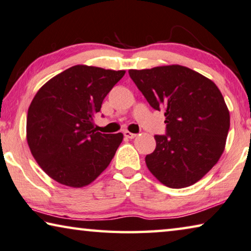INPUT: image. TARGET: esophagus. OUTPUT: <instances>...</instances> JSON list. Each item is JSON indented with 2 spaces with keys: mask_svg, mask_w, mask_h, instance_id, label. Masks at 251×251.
Segmentation results:
<instances>
[{
  "mask_svg": "<svg viewBox=\"0 0 251 251\" xmlns=\"http://www.w3.org/2000/svg\"><path fill=\"white\" fill-rule=\"evenodd\" d=\"M123 134H125V137L129 138V139H134V138H137V135H138V134H135V133H131V132H129V131H125V132H123Z\"/></svg>",
  "mask_w": 251,
  "mask_h": 251,
  "instance_id": "obj_1",
  "label": "esophagus"
}]
</instances>
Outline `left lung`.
Listing matches in <instances>:
<instances>
[{"mask_svg": "<svg viewBox=\"0 0 251 251\" xmlns=\"http://www.w3.org/2000/svg\"><path fill=\"white\" fill-rule=\"evenodd\" d=\"M129 75L154 110H164L166 134H155L146 163L164 186L196 183L224 152L230 116L211 80L181 65L129 70Z\"/></svg>", "mask_w": 251, "mask_h": 251, "instance_id": "left-lung-1", "label": "left lung"}]
</instances>
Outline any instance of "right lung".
Instances as JSON below:
<instances>
[{"label": "right lung", "mask_w": 251, "mask_h": 251, "mask_svg": "<svg viewBox=\"0 0 251 251\" xmlns=\"http://www.w3.org/2000/svg\"><path fill=\"white\" fill-rule=\"evenodd\" d=\"M125 73L75 65L35 94L27 111V143L40 167L55 181L87 186L110 164L123 134L98 132L93 118Z\"/></svg>", "instance_id": "right-lung-1"}]
</instances>
